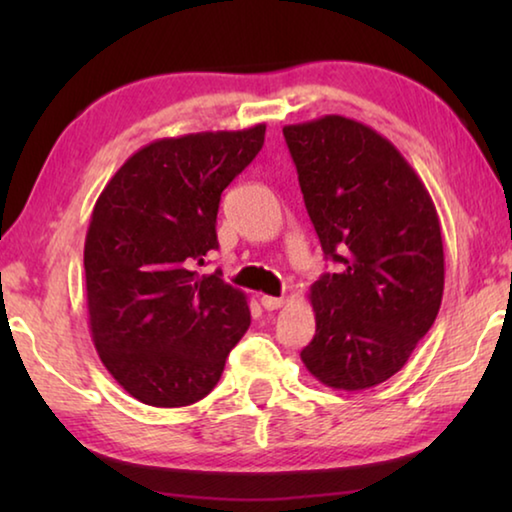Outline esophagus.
<instances>
[{"mask_svg":"<svg viewBox=\"0 0 512 512\" xmlns=\"http://www.w3.org/2000/svg\"><path fill=\"white\" fill-rule=\"evenodd\" d=\"M284 305V298H275V296H262V307L273 311V309H280Z\"/></svg>","mask_w":512,"mask_h":512,"instance_id":"34e87169","label":"esophagus"}]
</instances>
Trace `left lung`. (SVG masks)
Here are the masks:
<instances>
[{
    "label": "left lung",
    "instance_id": "left-lung-1",
    "mask_svg": "<svg viewBox=\"0 0 512 512\" xmlns=\"http://www.w3.org/2000/svg\"><path fill=\"white\" fill-rule=\"evenodd\" d=\"M309 219L339 273L311 284L316 334L300 359L320 384L363 391L404 368L445 289L436 205L404 155L341 115L284 126Z\"/></svg>",
    "mask_w": 512,
    "mask_h": 512
}]
</instances>
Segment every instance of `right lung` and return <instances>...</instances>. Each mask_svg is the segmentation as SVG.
Segmentation results:
<instances>
[{
  "label": "right lung",
  "mask_w": 512,
  "mask_h": 512,
  "mask_svg": "<svg viewBox=\"0 0 512 512\" xmlns=\"http://www.w3.org/2000/svg\"><path fill=\"white\" fill-rule=\"evenodd\" d=\"M266 126L164 137L103 187L83 266L94 348L128 395L189 406L212 391L250 325L244 291L198 275L216 241L221 192L264 146Z\"/></svg>",
  "instance_id": "1"
}]
</instances>
